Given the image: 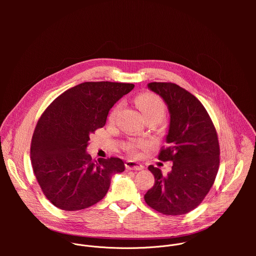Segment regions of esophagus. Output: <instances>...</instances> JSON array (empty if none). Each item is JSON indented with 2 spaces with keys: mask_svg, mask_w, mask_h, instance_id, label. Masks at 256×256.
<instances>
[{
  "mask_svg": "<svg viewBox=\"0 0 256 256\" xmlns=\"http://www.w3.org/2000/svg\"><path fill=\"white\" fill-rule=\"evenodd\" d=\"M126 168L128 170H142L144 168V166L136 161H132V160H128L126 162Z\"/></svg>",
  "mask_w": 256,
  "mask_h": 256,
  "instance_id": "34e87169",
  "label": "esophagus"
}]
</instances>
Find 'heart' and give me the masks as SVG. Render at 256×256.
<instances>
[{"label": "heart", "instance_id": "b5f03b06", "mask_svg": "<svg viewBox=\"0 0 256 256\" xmlns=\"http://www.w3.org/2000/svg\"><path fill=\"white\" fill-rule=\"evenodd\" d=\"M136 105L140 109L142 114H144V116L146 118H157L160 120L163 118V116H165V112H166V106L163 102V100L153 94V93H142L140 95L138 96L136 98ZM118 106L116 107L112 112L110 118H114L118 112ZM146 142L144 140H132L130 142H128V150L132 153H134L136 150L138 148L142 147Z\"/></svg>", "mask_w": 256, "mask_h": 256}]
</instances>
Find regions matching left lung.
<instances>
[{
	"label": "left lung",
	"instance_id": "8db88e82",
	"mask_svg": "<svg viewBox=\"0 0 256 256\" xmlns=\"http://www.w3.org/2000/svg\"><path fill=\"white\" fill-rule=\"evenodd\" d=\"M148 88L168 107L167 147L158 158L173 165L167 175L153 165L148 167L155 184L144 200L164 214H184L204 200L214 184L220 164L216 132L204 105L186 89L161 82L149 83Z\"/></svg>",
	"mask_w": 256,
	"mask_h": 256
}]
</instances>
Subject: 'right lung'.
<instances>
[{"label": "right lung", "instance_id": "add662e5", "mask_svg": "<svg viewBox=\"0 0 256 256\" xmlns=\"http://www.w3.org/2000/svg\"><path fill=\"white\" fill-rule=\"evenodd\" d=\"M134 84L85 82L72 87L46 109L36 124L31 164L46 198L64 210L87 208L107 194L112 177L124 171L120 158L92 160L90 134L105 126L112 107Z\"/></svg>", "mask_w": 256, "mask_h": 256}]
</instances>
